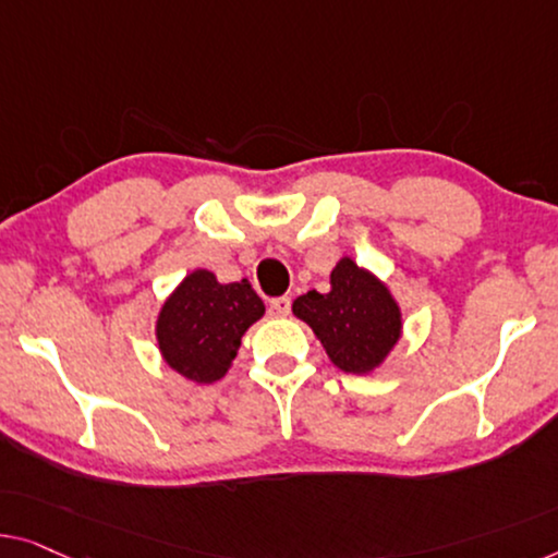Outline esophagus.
Wrapping results in <instances>:
<instances>
[{
	"mask_svg": "<svg viewBox=\"0 0 558 558\" xmlns=\"http://www.w3.org/2000/svg\"><path fill=\"white\" fill-rule=\"evenodd\" d=\"M270 313L276 315V318H286L290 313V298L282 295V298H276V301H270Z\"/></svg>",
	"mask_w": 558,
	"mask_h": 558,
	"instance_id": "34e87169",
	"label": "esophagus"
}]
</instances>
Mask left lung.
Masks as SVG:
<instances>
[{
	"mask_svg": "<svg viewBox=\"0 0 558 558\" xmlns=\"http://www.w3.org/2000/svg\"><path fill=\"white\" fill-rule=\"evenodd\" d=\"M293 315L311 326L330 363L353 376L380 368L403 336V313L388 282L348 255L332 268L328 293L307 290L293 301Z\"/></svg>",
	"mask_w": 558,
	"mask_h": 558,
	"instance_id": "8db88e82",
	"label": "left lung"
}]
</instances>
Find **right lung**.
<instances>
[{
    "mask_svg": "<svg viewBox=\"0 0 558 558\" xmlns=\"http://www.w3.org/2000/svg\"><path fill=\"white\" fill-rule=\"evenodd\" d=\"M263 315L251 282H220L213 270L197 268L160 305L157 351L180 378L210 386L230 371L240 340Z\"/></svg>",
    "mask_w": 558,
    "mask_h": 558,
    "instance_id": "right-lung-1",
    "label": "right lung"
}]
</instances>
